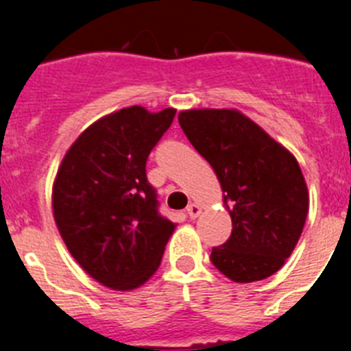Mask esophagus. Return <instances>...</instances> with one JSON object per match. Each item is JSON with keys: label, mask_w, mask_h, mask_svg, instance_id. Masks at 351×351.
Listing matches in <instances>:
<instances>
[{"label": "esophagus", "mask_w": 351, "mask_h": 351, "mask_svg": "<svg viewBox=\"0 0 351 351\" xmlns=\"http://www.w3.org/2000/svg\"><path fill=\"white\" fill-rule=\"evenodd\" d=\"M186 213H188V216H190L191 219H195L200 216L202 209H200V206H197V204H190V206H188V209H186Z\"/></svg>", "instance_id": "34e87169"}]
</instances>
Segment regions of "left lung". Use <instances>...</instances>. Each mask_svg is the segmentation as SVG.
<instances>
[{"label": "left lung", "mask_w": 351, "mask_h": 351, "mask_svg": "<svg viewBox=\"0 0 351 351\" xmlns=\"http://www.w3.org/2000/svg\"><path fill=\"white\" fill-rule=\"evenodd\" d=\"M179 125L218 176L232 234L210 262L237 283L265 280L291 255L309 209L306 181L293 154L237 110L200 108Z\"/></svg>", "instance_id": "left-lung-1"}]
</instances>
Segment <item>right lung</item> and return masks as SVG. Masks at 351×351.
I'll return each mask as SVG.
<instances>
[{
	"label": "right lung",
	"instance_id": "1",
	"mask_svg": "<svg viewBox=\"0 0 351 351\" xmlns=\"http://www.w3.org/2000/svg\"><path fill=\"white\" fill-rule=\"evenodd\" d=\"M176 110L133 105L101 117L64 154L52 188L56 225L71 256L114 290L141 287L160 267L173 225L161 216L145 163Z\"/></svg>",
	"mask_w": 351,
	"mask_h": 351
}]
</instances>
